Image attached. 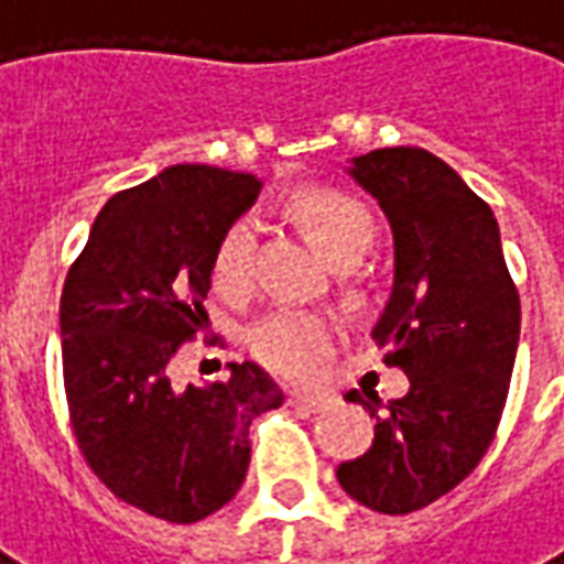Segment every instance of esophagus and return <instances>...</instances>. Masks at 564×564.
Masks as SVG:
<instances>
[{"label": "esophagus", "instance_id": "obj_1", "mask_svg": "<svg viewBox=\"0 0 564 564\" xmlns=\"http://www.w3.org/2000/svg\"><path fill=\"white\" fill-rule=\"evenodd\" d=\"M290 404L317 414V411H329L335 404V395H329V392H290Z\"/></svg>", "mask_w": 564, "mask_h": 564}]
</instances>
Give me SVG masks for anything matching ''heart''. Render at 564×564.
<instances>
[{
    "instance_id": "b5f03b06",
    "label": "heart",
    "mask_w": 564,
    "mask_h": 564,
    "mask_svg": "<svg viewBox=\"0 0 564 564\" xmlns=\"http://www.w3.org/2000/svg\"><path fill=\"white\" fill-rule=\"evenodd\" d=\"M293 214L307 238L338 269H350L366 257L378 238V223L359 198L338 189H305L293 198ZM257 223L238 217L214 250V286L223 295H247L253 286ZM338 341L329 317L274 311L247 332V350L259 366L290 380L311 378Z\"/></svg>"
}]
</instances>
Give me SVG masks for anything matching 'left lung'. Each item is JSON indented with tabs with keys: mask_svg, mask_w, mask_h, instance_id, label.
Wrapping results in <instances>:
<instances>
[{
	"mask_svg": "<svg viewBox=\"0 0 564 564\" xmlns=\"http://www.w3.org/2000/svg\"><path fill=\"white\" fill-rule=\"evenodd\" d=\"M347 174L378 198L392 229L390 302L371 338L411 390L383 404L344 399L378 420L375 444L338 465V484L378 513L447 496L484 459L508 402L520 344V295L492 208L435 153L380 148Z\"/></svg>",
	"mask_w": 564,
	"mask_h": 564,
	"instance_id": "obj_1",
	"label": "left lung"
}]
</instances>
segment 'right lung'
Returning a JSON list of instances; mask_svg holds the SVG:
<instances>
[{
    "mask_svg": "<svg viewBox=\"0 0 564 564\" xmlns=\"http://www.w3.org/2000/svg\"><path fill=\"white\" fill-rule=\"evenodd\" d=\"M262 181L172 165L105 202L59 299L63 378L84 459L150 517L198 522L245 484L247 429L283 404L253 362L177 390L169 362L205 314L214 250Z\"/></svg>",
    "mask_w": 564,
    "mask_h": 564,
    "instance_id": "add662e5",
    "label": "right lung"
}]
</instances>
